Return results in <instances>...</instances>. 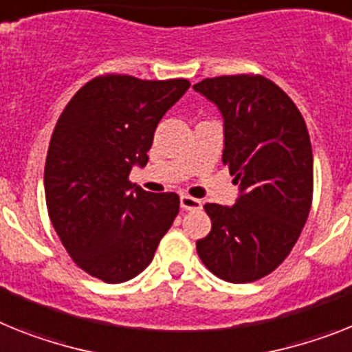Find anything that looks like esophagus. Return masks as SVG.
I'll use <instances>...</instances> for the list:
<instances>
[{
    "label": "esophagus",
    "mask_w": 352,
    "mask_h": 352,
    "mask_svg": "<svg viewBox=\"0 0 352 352\" xmlns=\"http://www.w3.org/2000/svg\"><path fill=\"white\" fill-rule=\"evenodd\" d=\"M181 208L184 211H199L202 208V202L199 199H193V197H188V195H182L181 197Z\"/></svg>",
    "instance_id": "34e87169"
}]
</instances>
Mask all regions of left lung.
<instances>
[{"instance_id": "left-lung-1", "label": "left lung", "mask_w": 352, "mask_h": 352, "mask_svg": "<svg viewBox=\"0 0 352 352\" xmlns=\"http://www.w3.org/2000/svg\"><path fill=\"white\" fill-rule=\"evenodd\" d=\"M193 89L223 118L221 161L240 186L234 206H204L212 226L197 252L223 281L252 283L285 261L308 220V129L290 96L265 76H217Z\"/></svg>"}]
</instances>
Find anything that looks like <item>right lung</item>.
I'll list each match as a JSON object with an SVG mask.
<instances>
[{"label": "right lung", "instance_id": "1", "mask_svg": "<svg viewBox=\"0 0 352 352\" xmlns=\"http://www.w3.org/2000/svg\"><path fill=\"white\" fill-rule=\"evenodd\" d=\"M190 89L184 78L105 75L87 82L58 118L44 166L52 220L71 259L116 285L148 267L179 212L177 193L129 181L146 166L162 116Z\"/></svg>", "mask_w": 352, "mask_h": 352}]
</instances>
